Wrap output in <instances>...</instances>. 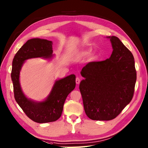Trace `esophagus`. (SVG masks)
Returning <instances> with one entry per match:
<instances>
[{
    "instance_id": "obj_1",
    "label": "esophagus",
    "mask_w": 148,
    "mask_h": 148,
    "mask_svg": "<svg viewBox=\"0 0 148 148\" xmlns=\"http://www.w3.org/2000/svg\"><path fill=\"white\" fill-rule=\"evenodd\" d=\"M76 84H79L80 83V79L79 77H76Z\"/></svg>"
}]
</instances>
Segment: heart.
Returning a JSON list of instances; mask_svg holds the SVG:
<instances>
[{"label": "heart", "instance_id": "b5f03b06", "mask_svg": "<svg viewBox=\"0 0 148 148\" xmlns=\"http://www.w3.org/2000/svg\"><path fill=\"white\" fill-rule=\"evenodd\" d=\"M91 52V50L90 49H88V50H86V51H84L83 52H82V53H81V55H82L83 56H86V55H89L90 53Z\"/></svg>", "mask_w": 148, "mask_h": 148}]
</instances>
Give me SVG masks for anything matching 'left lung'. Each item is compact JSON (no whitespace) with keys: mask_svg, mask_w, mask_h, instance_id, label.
<instances>
[{"mask_svg":"<svg viewBox=\"0 0 148 148\" xmlns=\"http://www.w3.org/2000/svg\"><path fill=\"white\" fill-rule=\"evenodd\" d=\"M111 57L82 69L79 84L84 111L93 120L108 121L120 114L133 98L137 73L132 53L116 36L109 37Z\"/></svg>","mask_w":148,"mask_h":148,"instance_id":"obj_1","label":"left lung"}]
</instances>
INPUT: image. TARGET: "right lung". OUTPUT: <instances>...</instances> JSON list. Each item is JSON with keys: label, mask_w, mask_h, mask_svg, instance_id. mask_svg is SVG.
Here are the masks:
<instances>
[{"label": "right lung", "mask_w": 148, "mask_h": 148, "mask_svg": "<svg viewBox=\"0 0 148 148\" xmlns=\"http://www.w3.org/2000/svg\"><path fill=\"white\" fill-rule=\"evenodd\" d=\"M52 48V41L31 39L18 50L12 60L11 76L14 99L28 117L39 123L57 120L62 115L66 98L76 86V76L71 74L56 81L51 93L45 101L34 102L23 95L19 81V75L24 61L32 58L51 57Z\"/></svg>", "instance_id": "1"}]
</instances>
